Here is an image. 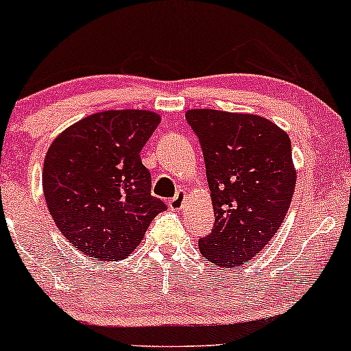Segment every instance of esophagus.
Listing matches in <instances>:
<instances>
[{
	"instance_id": "obj_1",
	"label": "esophagus",
	"mask_w": 351,
	"mask_h": 351,
	"mask_svg": "<svg viewBox=\"0 0 351 351\" xmlns=\"http://www.w3.org/2000/svg\"><path fill=\"white\" fill-rule=\"evenodd\" d=\"M184 202H185V192L179 190V192L176 193V197L169 199V208L172 211H180V209L184 208Z\"/></svg>"
}]
</instances>
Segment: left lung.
<instances>
[{
	"label": "left lung",
	"instance_id": "1",
	"mask_svg": "<svg viewBox=\"0 0 351 351\" xmlns=\"http://www.w3.org/2000/svg\"><path fill=\"white\" fill-rule=\"evenodd\" d=\"M202 145L215 227L198 242L204 259L237 267L276 235L292 202L297 172L289 135L254 114L190 109Z\"/></svg>",
	"mask_w": 351,
	"mask_h": 351
}]
</instances>
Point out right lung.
Segmentation results:
<instances>
[{"label":"right lung","mask_w":351,"mask_h":351,"mask_svg":"<svg viewBox=\"0 0 351 351\" xmlns=\"http://www.w3.org/2000/svg\"><path fill=\"white\" fill-rule=\"evenodd\" d=\"M152 111L97 112L71 125L43 165L47 206L61 234L99 261L124 259L166 204L152 195L140 152L159 124Z\"/></svg>","instance_id":"obj_1"}]
</instances>
